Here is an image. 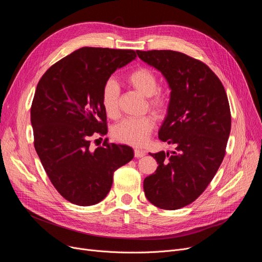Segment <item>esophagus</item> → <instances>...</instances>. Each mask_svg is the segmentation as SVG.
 Instances as JSON below:
<instances>
[{"label": "esophagus", "instance_id": "34e87169", "mask_svg": "<svg viewBox=\"0 0 262 262\" xmlns=\"http://www.w3.org/2000/svg\"><path fill=\"white\" fill-rule=\"evenodd\" d=\"M134 154H135L136 158H141V157H143L145 155V152H144V150H142V149H137L136 148L134 150Z\"/></svg>", "mask_w": 262, "mask_h": 262}]
</instances>
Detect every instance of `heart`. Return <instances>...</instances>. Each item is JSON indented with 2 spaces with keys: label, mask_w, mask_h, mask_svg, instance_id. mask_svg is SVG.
Returning <instances> with one entry per match:
<instances>
[{
  "label": "heart",
  "mask_w": 262,
  "mask_h": 262,
  "mask_svg": "<svg viewBox=\"0 0 262 262\" xmlns=\"http://www.w3.org/2000/svg\"><path fill=\"white\" fill-rule=\"evenodd\" d=\"M125 80L127 84L144 96H147L148 106L161 116L167 112L170 104V98L167 92L159 87L157 75L148 68L139 67L130 71ZM120 89L114 79H108L102 89L101 104L107 117L116 119L119 116ZM155 126V120L152 116L140 118L124 119L114 127L113 135L121 143L132 146H143Z\"/></svg>",
  "instance_id": "1"
}]
</instances>
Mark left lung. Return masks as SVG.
Returning <instances> with one entry per match:
<instances>
[{
    "label": "left lung",
    "mask_w": 262,
    "mask_h": 262,
    "mask_svg": "<svg viewBox=\"0 0 262 262\" xmlns=\"http://www.w3.org/2000/svg\"><path fill=\"white\" fill-rule=\"evenodd\" d=\"M137 54L168 81L170 104L158 137L175 145L171 153H149L158 167L145 177L144 193L158 208L180 209L203 193L223 161L231 126L228 99L221 80L198 59L170 50Z\"/></svg>",
    "instance_id": "left-lung-1"
}]
</instances>
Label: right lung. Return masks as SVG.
<instances>
[{
	"instance_id": "right-lung-1",
	"label": "right lung",
	"mask_w": 262,
	"mask_h": 262,
	"mask_svg": "<svg viewBox=\"0 0 262 262\" xmlns=\"http://www.w3.org/2000/svg\"><path fill=\"white\" fill-rule=\"evenodd\" d=\"M133 50L80 48L40 78L31 108L34 145L53 186L67 201L91 206L106 198L114 172L134 157L128 145L91 152L90 138L107 134L101 93L112 74L136 58Z\"/></svg>"
}]
</instances>
